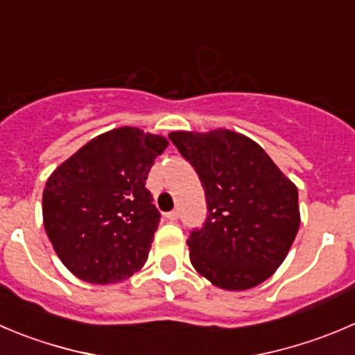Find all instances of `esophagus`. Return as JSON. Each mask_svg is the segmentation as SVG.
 <instances>
[{"instance_id": "obj_1", "label": "esophagus", "mask_w": 355, "mask_h": 355, "mask_svg": "<svg viewBox=\"0 0 355 355\" xmlns=\"http://www.w3.org/2000/svg\"><path fill=\"white\" fill-rule=\"evenodd\" d=\"M165 218H167L168 221H178V218H180V212L171 211V212H167V214H165Z\"/></svg>"}]
</instances>
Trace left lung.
<instances>
[{
    "label": "left lung",
    "mask_w": 355,
    "mask_h": 355,
    "mask_svg": "<svg viewBox=\"0 0 355 355\" xmlns=\"http://www.w3.org/2000/svg\"><path fill=\"white\" fill-rule=\"evenodd\" d=\"M168 139L193 165L205 190L207 219L187 241L193 268L226 291L265 282L298 234L296 184L244 134L175 130Z\"/></svg>",
    "instance_id": "8db88e82"
}]
</instances>
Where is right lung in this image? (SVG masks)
I'll return each instance as SVG.
<instances>
[{
    "label": "right lung",
    "instance_id": "right-lung-1",
    "mask_svg": "<svg viewBox=\"0 0 355 355\" xmlns=\"http://www.w3.org/2000/svg\"><path fill=\"white\" fill-rule=\"evenodd\" d=\"M167 144L158 134L120 127L90 139L50 174L43 225L80 281L116 284L144 266L160 223L144 184Z\"/></svg>",
    "mask_w": 355,
    "mask_h": 355
}]
</instances>
